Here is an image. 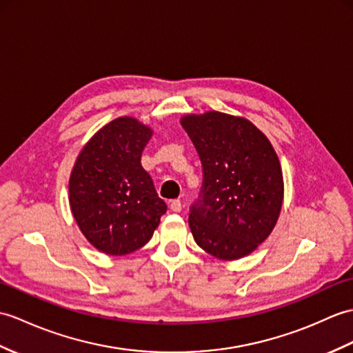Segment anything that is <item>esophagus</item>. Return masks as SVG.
Segmentation results:
<instances>
[{"mask_svg": "<svg viewBox=\"0 0 353 353\" xmlns=\"http://www.w3.org/2000/svg\"><path fill=\"white\" fill-rule=\"evenodd\" d=\"M170 209L173 212H180V210H182V201H180V200L170 201Z\"/></svg>", "mask_w": 353, "mask_h": 353, "instance_id": "34e87169", "label": "esophagus"}]
</instances>
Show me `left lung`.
Returning <instances> with one entry per match:
<instances>
[{
	"instance_id": "1",
	"label": "left lung",
	"mask_w": 353,
	"mask_h": 353,
	"mask_svg": "<svg viewBox=\"0 0 353 353\" xmlns=\"http://www.w3.org/2000/svg\"><path fill=\"white\" fill-rule=\"evenodd\" d=\"M180 125L203 165L201 199L190 214L196 245L225 261L250 256L272 233L283 206L272 144L250 120L219 111L186 114Z\"/></svg>"
}]
</instances>
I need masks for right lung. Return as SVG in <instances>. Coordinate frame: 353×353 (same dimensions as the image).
<instances>
[{
  "label": "right lung",
  "instance_id": "1",
  "mask_svg": "<svg viewBox=\"0 0 353 353\" xmlns=\"http://www.w3.org/2000/svg\"><path fill=\"white\" fill-rule=\"evenodd\" d=\"M152 134L135 117L114 119L88 139L72 168V215L90 245L106 256L144 247L167 212L141 165Z\"/></svg>",
  "mask_w": 353,
  "mask_h": 353
}]
</instances>
